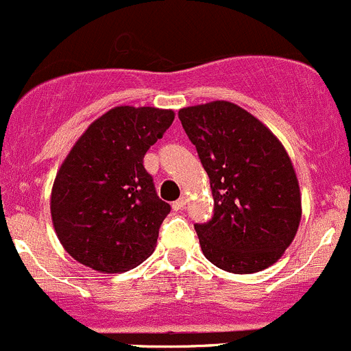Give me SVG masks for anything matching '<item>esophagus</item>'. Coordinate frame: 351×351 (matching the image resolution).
I'll return each mask as SVG.
<instances>
[{"mask_svg":"<svg viewBox=\"0 0 351 351\" xmlns=\"http://www.w3.org/2000/svg\"><path fill=\"white\" fill-rule=\"evenodd\" d=\"M186 203H187V199L182 196V197H179L177 201H174V203H172V208H174L176 211H179V210H182L184 206H186Z\"/></svg>","mask_w":351,"mask_h":351,"instance_id":"34e87169","label":"esophagus"}]
</instances>
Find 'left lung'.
<instances>
[{"instance_id": "obj_1", "label": "left lung", "mask_w": 351, "mask_h": 351, "mask_svg": "<svg viewBox=\"0 0 351 351\" xmlns=\"http://www.w3.org/2000/svg\"><path fill=\"white\" fill-rule=\"evenodd\" d=\"M179 119L215 201L211 220L194 223L203 254L237 275L271 266L292 244L302 217L283 145L252 114L225 100L180 109Z\"/></svg>"}]
</instances>
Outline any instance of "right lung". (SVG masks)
<instances>
[{
  "label": "right lung",
  "mask_w": 351,
  "mask_h": 351,
  "mask_svg": "<svg viewBox=\"0 0 351 351\" xmlns=\"http://www.w3.org/2000/svg\"><path fill=\"white\" fill-rule=\"evenodd\" d=\"M172 121L167 109L114 107L71 148L54 179L51 217L76 261L123 273L154 252L171 204L158 197L143 157Z\"/></svg>",
  "instance_id": "1"
}]
</instances>
